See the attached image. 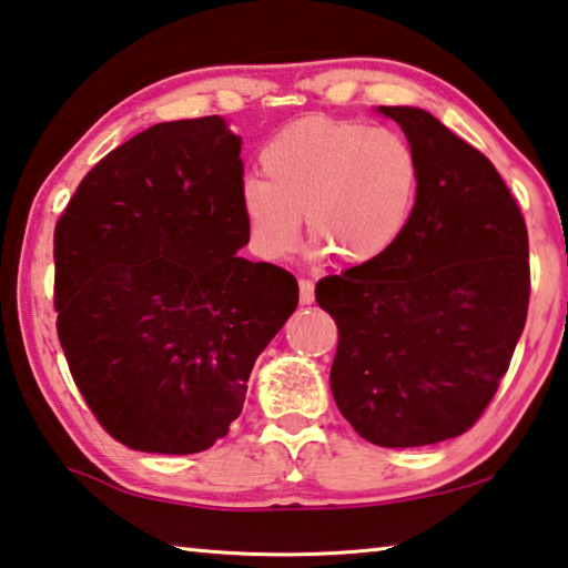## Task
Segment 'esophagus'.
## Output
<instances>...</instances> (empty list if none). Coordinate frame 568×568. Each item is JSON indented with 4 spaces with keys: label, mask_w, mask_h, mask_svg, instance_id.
<instances>
[{
    "label": "esophagus",
    "mask_w": 568,
    "mask_h": 568,
    "mask_svg": "<svg viewBox=\"0 0 568 568\" xmlns=\"http://www.w3.org/2000/svg\"><path fill=\"white\" fill-rule=\"evenodd\" d=\"M297 287H301V303L303 305H311L315 301V287L311 281H305V277H301V283H297Z\"/></svg>",
    "instance_id": "34e87169"
}]
</instances>
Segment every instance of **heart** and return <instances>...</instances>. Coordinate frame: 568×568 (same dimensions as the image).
<instances>
[{
    "instance_id": "obj_1",
    "label": "heart",
    "mask_w": 568,
    "mask_h": 568,
    "mask_svg": "<svg viewBox=\"0 0 568 568\" xmlns=\"http://www.w3.org/2000/svg\"><path fill=\"white\" fill-rule=\"evenodd\" d=\"M261 178L240 190L245 223L265 257L301 243L303 215L315 253L343 265L378 261L408 227L420 160L400 132L361 120L305 118L285 124L261 152Z\"/></svg>"
}]
</instances>
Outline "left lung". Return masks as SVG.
Wrapping results in <instances>:
<instances>
[{"label":"left lung","mask_w":568,"mask_h":568,"mask_svg":"<svg viewBox=\"0 0 568 568\" xmlns=\"http://www.w3.org/2000/svg\"><path fill=\"white\" fill-rule=\"evenodd\" d=\"M420 160L408 227L378 261L323 277L338 325L333 398L355 434L416 448L484 416L521 338L531 271L521 210L484 152L418 108H381Z\"/></svg>","instance_id":"8db88e82"}]
</instances>
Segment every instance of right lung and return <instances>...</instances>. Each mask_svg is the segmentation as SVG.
Here are the masks:
<instances>
[{
    "instance_id": "add662e5",
    "label": "right lung",
    "mask_w": 568,
    "mask_h": 568,
    "mask_svg": "<svg viewBox=\"0 0 568 568\" xmlns=\"http://www.w3.org/2000/svg\"><path fill=\"white\" fill-rule=\"evenodd\" d=\"M237 134L217 114L152 124L102 158L54 227L57 338L84 403L132 450L223 438L297 305L250 240Z\"/></svg>"
}]
</instances>
